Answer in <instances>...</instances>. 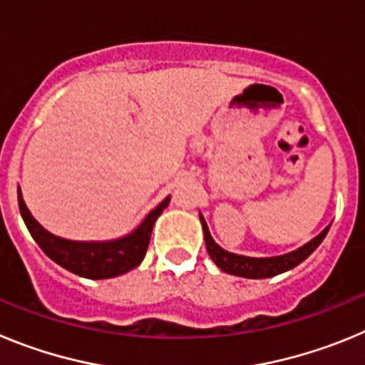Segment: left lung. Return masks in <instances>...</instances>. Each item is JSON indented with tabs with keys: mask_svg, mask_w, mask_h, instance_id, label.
Masks as SVG:
<instances>
[{
	"mask_svg": "<svg viewBox=\"0 0 365 365\" xmlns=\"http://www.w3.org/2000/svg\"><path fill=\"white\" fill-rule=\"evenodd\" d=\"M201 219L202 232H205V241H206V250H208V256L212 257L215 265L222 270V272L232 274V276H240V278H248V279H263V278H272V276H278V274L287 272V270L298 267L302 261L307 259L312 252H314L318 245L324 241V237L327 235L329 227H325L320 234L312 237L309 243H305L303 247L296 248L292 252L282 254V256H272V257H250V256H241V254L228 252L225 248L219 247L217 243L212 237L210 230H208V225H206L202 214H199Z\"/></svg>",
	"mask_w": 365,
	"mask_h": 365,
	"instance_id": "left-lung-1",
	"label": "left lung"
}]
</instances>
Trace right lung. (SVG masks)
<instances>
[{
    "label": "right lung",
    "mask_w": 365,
    "mask_h": 365,
    "mask_svg": "<svg viewBox=\"0 0 365 365\" xmlns=\"http://www.w3.org/2000/svg\"><path fill=\"white\" fill-rule=\"evenodd\" d=\"M168 202H170V195L159 206H155L133 232L122 235L118 240L73 241L58 237L49 230H45L40 222L32 217L31 210L24 201L21 190L18 188L19 212L34 241L54 263L87 279L117 278L120 274L130 272L135 267L140 265L146 256L155 221L163 214Z\"/></svg>",
    "instance_id": "right-lung-1"
}]
</instances>
